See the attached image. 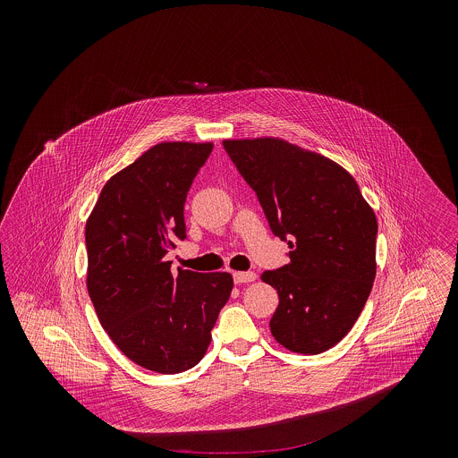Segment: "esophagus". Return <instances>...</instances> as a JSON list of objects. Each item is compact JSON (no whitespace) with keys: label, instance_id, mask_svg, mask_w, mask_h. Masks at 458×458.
<instances>
[{"label":"esophagus","instance_id":"34e87169","mask_svg":"<svg viewBox=\"0 0 458 458\" xmlns=\"http://www.w3.org/2000/svg\"><path fill=\"white\" fill-rule=\"evenodd\" d=\"M234 284H247V282H254L258 278V275L254 271H236L233 273Z\"/></svg>","mask_w":458,"mask_h":458}]
</instances>
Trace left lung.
I'll return each mask as SVG.
<instances>
[{
	"instance_id": "left-lung-1",
	"label": "left lung",
	"mask_w": 458,
	"mask_h": 458,
	"mask_svg": "<svg viewBox=\"0 0 458 458\" xmlns=\"http://www.w3.org/2000/svg\"><path fill=\"white\" fill-rule=\"evenodd\" d=\"M261 202L289 264L264 271L278 293L269 321L285 349L319 354L360 318L376 278L377 220L354 178L327 157L280 139L224 140Z\"/></svg>"
}]
</instances>
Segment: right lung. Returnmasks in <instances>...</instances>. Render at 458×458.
I'll use <instances>...</instances> for the list:
<instances>
[{
	"mask_svg": "<svg viewBox=\"0 0 458 458\" xmlns=\"http://www.w3.org/2000/svg\"><path fill=\"white\" fill-rule=\"evenodd\" d=\"M211 142H160L114 174L86 222L88 293L100 325L133 363L178 374L196 367L233 291L229 273L165 261L187 238L185 200Z\"/></svg>",
	"mask_w": 458,
	"mask_h": 458,
	"instance_id": "1",
	"label": "right lung"
}]
</instances>
